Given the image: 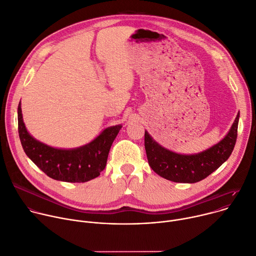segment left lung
I'll return each instance as SVG.
<instances>
[{"label": "left lung", "mask_w": 256, "mask_h": 256, "mask_svg": "<svg viewBox=\"0 0 256 256\" xmlns=\"http://www.w3.org/2000/svg\"><path fill=\"white\" fill-rule=\"evenodd\" d=\"M240 114L222 140L195 154H180L157 143L145 130V149L149 166L160 176L174 182L193 184L202 180L228 160L234 150Z\"/></svg>", "instance_id": "left-lung-1"}]
</instances>
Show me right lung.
<instances>
[{
    "label": "right lung",
    "instance_id": "obj_1",
    "mask_svg": "<svg viewBox=\"0 0 256 256\" xmlns=\"http://www.w3.org/2000/svg\"><path fill=\"white\" fill-rule=\"evenodd\" d=\"M18 132L28 157L48 176L67 182H84L100 176L108 153L122 124L106 128L90 143L72 149L51 147L34 138L23 122L21 103L18 105Z\"/></svg>",
    "mask_w": 256,
    "mask_h": 256
}]
</instances>
